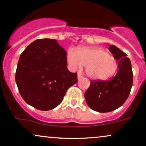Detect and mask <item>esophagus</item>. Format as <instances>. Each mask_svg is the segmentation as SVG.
<instances>
[{"instance_id":"1","label":"esophagus","mask_w":146,"mask_h":146,"mask_svg":"<svg viewBox=\"0 0 146 146\" xmlns=\"http://www.w3.org/2000/svg\"><path fill=\"white\" fill-rule=\"evenodd\" d=\"M82 76L81 73H78V80H80V78H82Z\"/></svg>"}]
</instances>
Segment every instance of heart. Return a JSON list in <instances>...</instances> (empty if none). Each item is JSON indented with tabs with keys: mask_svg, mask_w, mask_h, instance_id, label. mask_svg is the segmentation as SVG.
I'll return each instance as SVG.
<instances>
[{
	"mask_svg": "<svg viewBox=\"0 0 146 146\" xmlns=\"http://www.w3.org/2000/svg\"><path fill=\"white\" fill-rule=\"evenodd\" d=\"M67 61L73 70L86 66V73L95 80H105L113 76L117 69V62L113 56L101 48L83 47L76 50L70 47L67 51Z\"/></svg>",
	"mask_w": 146,
	"mask_h": 146,
	"instance_id": "obj_1",
	"label": "heart"
}]
</instances>
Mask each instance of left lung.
<instances>
[{"mask_svg":"<svg viewBox=\"0 0 146 146\" xmlns=\"http://www.w3.org/2000/svg\"><path fill=\"white\" fill-rule=\"evenodd\" d=\"M109 50L118 62L116 76L110 80H91L84 94L88 106L102 113L112 111L122 106L133 84L132 65L127 54L113 45L109 46Z\"/></svg>","mask_w":146,"mask_h":146,"instance_id":"left-lung-1","label":"left lung"}]
</instances>
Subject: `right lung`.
I'll use <instances>...</instances> for the list:
<instances>
[{"mask_svg":"<svg viewBox=\"0 0 146 146\" xmlns=\"http://www.w3.org/2000/svg\"><path fill=\"white\" fill-rule=\"evenodd\" d=\"M66 52L55 39H37L20 55L15 80L26 103L42 111L58 106L78 82L67 68Z\"/></svg>","mask_w":146,"mask_h":146,"instance_id":"right-lung-1","label":"right lung"}]
</instances>
